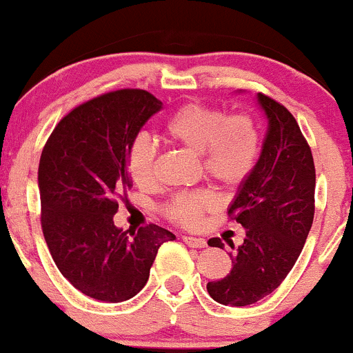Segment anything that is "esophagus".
I'll use <instances>...</instances> for the list:
<instances>
[{"instance_id": "34e87169", "label": "esophagus", "mask_w": 353, "mask_h": 353, "mask_svg": "<svg viewBox=\"0 0 353 353\" xmlns=\"http://www.w3.org/2000/svg\"><path fill=\"white\" fill-rule=\"evenodd\" d=\"M183 242L187 243L188 247H192V249H204V247H208V242H205L204 239H197V236L185 235Z\"/></svg>"}]
</instances>
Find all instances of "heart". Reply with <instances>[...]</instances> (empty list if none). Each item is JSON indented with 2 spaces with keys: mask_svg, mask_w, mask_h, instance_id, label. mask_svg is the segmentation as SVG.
Wrapping results in <instances>:
<instances>
[{
  "mask_svg": "<svg viewBox=\"0 0 353 353\" xmlns=\"http://www.w3.org/2000/svg\"><path fill=\"white\" fill-rule=\"evenodd\" d=\"M166 141L195 152L208 176L225 187L243 183L256 168L261 154V132L249 114H232L194 101L173 111L161 127ZM154 148L137 139L128 148L127 170L135 185L145 188L154 181ZM218 205L211 190L178 194L166 204V214L185 226L199 225L205 212Z\"/></svg>",
  "mask_w": 353,
  "mask_h": 353,
  "instance_id": "heart-1",
  "label": "heart"
}]
</instances>
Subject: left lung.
Listing matches in <instances>:
<instances>
[{
  "instance_id": "8db88e82",
  "label": "left lung",
  "mask_w": 353,
  "mask_h": 353,
  "mask_svg": "<svg viewBox=\"0 0 353 353\" xmlns=\"http://www.w3.org/2000/svg\"><path fill=\"white\" fill-rule=\"evenodd\" d=\"M257 104L268 120L259 161L239 185L228 214L245 228V239L230 254L232 270L209 281L208 292L223 305L245 307L273 294L303 249L314 219L316 170L312 152L294 114L264 94ZM211 247L223 249L219 239Z\"/></svg>"
}]
</instances>
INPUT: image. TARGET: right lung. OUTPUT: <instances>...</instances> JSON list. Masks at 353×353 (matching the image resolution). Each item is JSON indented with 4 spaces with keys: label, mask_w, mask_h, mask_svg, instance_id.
<instances>
[{
    "label": "right lung",
    "mask_w": 353,
    "mask_h": 353,
    "mask_svg": "<svg viewBox=\"0 0 353 353\" xmlns=\"http://www.w3.org/2000/svg\"><path fill=\"white\" fill-rule=\"evenodd\" d=\"M163 103L141 89L90 99L54 127L37 172L41 226L59 273L83 295L123 302L144 288L158 249L176 236L158 225L114 226L117 195L132 187L128 148Z\"/></svg>",
    "instance_id": "add662e5"
}]
</instances>
